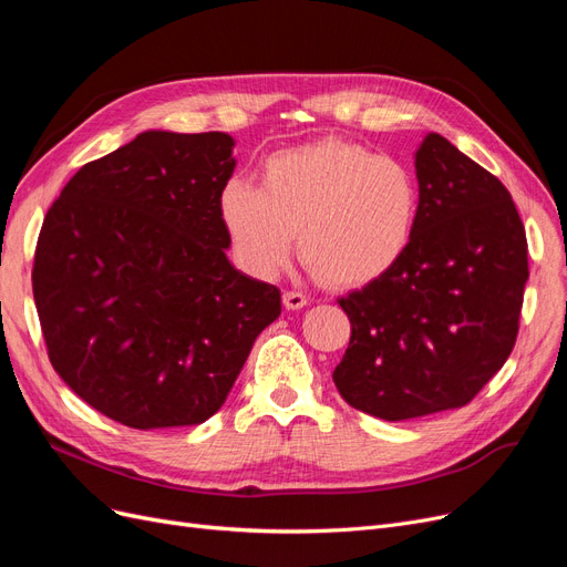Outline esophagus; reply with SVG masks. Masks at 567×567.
Masks as SVG:
<instances>
[{
    "label": "esophagus",
    "instance_id": "obj_1",
    "mask_svg": "<svg viewBox=\"0 0 567 567\" xmlns=\"http://www.w3.org/2000/svg\"><path fill=\"white\" fill-rule=\"evenodd\" d=\"M282 303H285L287 310H299L308 303V297L303 295V291H285Z\"/></svg>",
    "mask_w": 567,
    "mask_h": 567
}]
</instances>
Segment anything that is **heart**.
<instances>
[{
  "label": "heart",
  "instance_id": "b5f03b06",
  "mask_svg": "<svg viewBox=\"0 0 567 567\" xmlns=\"http://www.w3.org/2000/svg\"><path fill=\"white\" fill-rule=\"evenodd\" d=\"M422 195L405 162L341 138L310 141L264 159L259 186L233 176L218 190V218L233 254L270 280L299 251L341 287L389 272L408 251Z\"/></svg>",
  "mask_w": 567,
  "mask_h": 567
}]
</instances>
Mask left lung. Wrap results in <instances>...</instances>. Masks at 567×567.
<instances>
[{
  "instance_id": "obj_1",
  "label": "left lung",
  "mask_w": 567,
  "mask_h": 567,
  "mask_svg": "<svg viewBox=\"0 0 567 567\" xmlns=\"http://www.w3.org/2000/svg\"><path fill=\"white\" fill-rule=\"evenodd\" d=\"M416 228L389 272L339 299L351 341L332 374L351 408L386 422L471 403L518 334L527 240L497 176L441 134L414 153Z\"/></svg>"
}]
</instances>
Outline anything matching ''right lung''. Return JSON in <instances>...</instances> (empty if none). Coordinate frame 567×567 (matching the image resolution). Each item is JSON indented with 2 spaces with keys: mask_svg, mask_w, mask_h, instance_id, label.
Wrapping results in <instances>:
<instances>
[{
  "mask_svg": "<svg viewBox=\"0 0 567 567\" xmlns=\"http://www.w3.org/2000/svg\"><path fill=\"white\" fill-rule=\"evenodd\" d=\"M233 148L224 132H143L84 164L44 216L32 295L49 360L124 426L207 422L280 316V289L226 257Z\"/></svg>",
  "mask_w": 567,
  "mask_h": 567,
  "instance_id": "obj_1",
  "label": "right lung"
}]
</instances>
